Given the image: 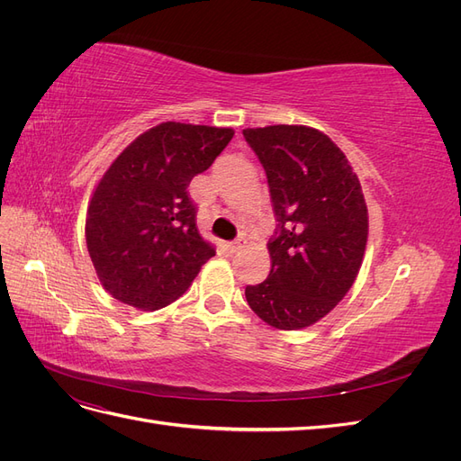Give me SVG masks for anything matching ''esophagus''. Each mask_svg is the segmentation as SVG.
<instances>
[{"instance_id":"obj_1","label":"esophagus","mask_w":461,"mask_h":461,"mask_svg":"<svg viewBox=\"0 0 461 461\" xmlns=\"http://www.w3.org/2000/svg\"><path fill=\"white\" fill-rule=\"evenodd\" d=\"M244 246H246V239H244V236H239V239H236L234 242H229V244H227V248H229V252H230V254L239 252V249H242Z\"/></svg>"}]
</instances>
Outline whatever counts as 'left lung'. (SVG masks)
<instances>
[{
	"label": "left lung",
	"instance_id": "1",
	"mask_svg": "<svg viewBox=\"0 0 461 461\" xmlns=\"http://www.w3.org/2000/svg\"><path fill=\"white\" fill-rule=\"evenodd\" d=\"M242 134L267 175L276 217L269 276L246 286V300L275 329L310 327L359 273L369 227L359 178L340 148L315 129L275 124Z\"/></svg>",
	"mask_w": 461,
	"mask_h": 461
}]
</instances>
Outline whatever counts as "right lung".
I'll return each mask as SVG.
<instances>
[{
	"instance_id": "add662e5",
	"label": "right lung",
	"mask_w": 461,
	"mask_h": 461,
	"mask_svg": "<svg viewBox=\"0 0 461 461\" xmlns=\"http://www.w3.org/2000/svg\"><path fill=\"white\" fill-rule=\"evenodd\" d=\"M232 136V129L161 122L111 163L88 205L86 244L115 300L144 312L165 308L215 256L198 232L186 188Z\"/></svg>"
}]
</instances>
